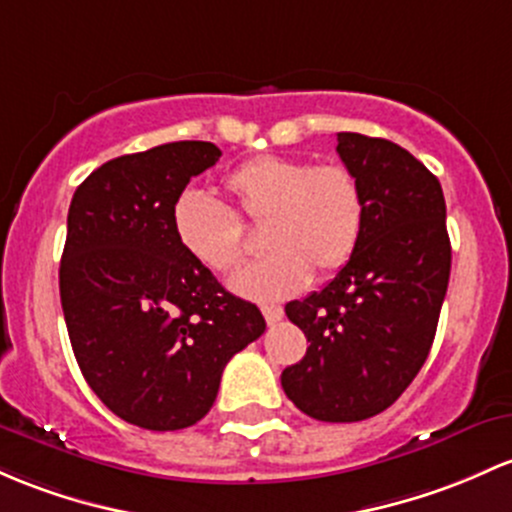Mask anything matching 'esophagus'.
I'll use <instances>...</instances> for the list:
<instances>
[{"label":"esophagus","mask_w":512,"mask_h":512,"mask_svg":"<svg viewBox=\"0 0 512 512\" xmlns=\"http://www.w3.org/2000/svg\"><path fill=\"white\" fill-rule=\"evenodd\" d=\"M262 313H265V320H267L269 325L279 323V320L284 318V308L282 306H274V303H267V306H262Z\"/></svg>","instance_id":"1"}]
</instances>
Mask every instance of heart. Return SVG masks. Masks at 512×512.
<instances>
[{
  "label": "heart",
  "instance_id": "obj_1",
  "mask_svg": "<svg viewBox=\"0 0 512 512\" xmlns=\"http://www.w3.org/2000/svg\"><path fill=\"white\" fill-rule=\"evenodd\" d=\"M233 209L209 194L184 189L172 201L170 223L184 255L209 272H230L243 260V221L262 226L269 252L240 269L230 289L245 299L282 301L316 277L340 272L362 240V184L338 162L311 165L301 157L260 155L223 177Z\"/></svg>",
  "mask_w": 512,
  "mask_h": 512
}]
</instances>
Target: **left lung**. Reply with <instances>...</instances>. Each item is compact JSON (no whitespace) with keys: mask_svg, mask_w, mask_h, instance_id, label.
Wrapping results in <instances>:
<instances>
[{"mask_svg":"<svg viewBox=\"0 0 512 512\" xmlns=\"http://www.w3.org/2000/svg\"><path fill=\"white\" fill-rule=\"evenodd\" d=\"M338 155L362 184V240L323 289L286 303L311 345L282 386L311 418L357 423L386 411L428 359L452 247L442 187L423 162L362 133H338Z\"/></svg>","mask_w":512,"mask_h":512,"instance_id":"8db88e82","label":"left lung"}]
</instances>
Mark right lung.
<instances>
[{
	"instance_id": "obj_1",
	"label": "right lung",
	"mask_w": 512,
	"mask_h": 512,
	"mask_svg": "<svg viewBox=\"0 0 512 512\" xmlns=\"http://www.w3.org/2000/svg\"><path fill=\"white\" fill-rule=\"evenodd\" d=\"M218 157L204 140L121 155L84 179L67 213L60 301L72 352L101 403L145 430L199 423L230 357L267 328L174 240L172 201Z\"/></svg>"
}]
</instances>
